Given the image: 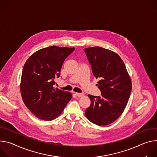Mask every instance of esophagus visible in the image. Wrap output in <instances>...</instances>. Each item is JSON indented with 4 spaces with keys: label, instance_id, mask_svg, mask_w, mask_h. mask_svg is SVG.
<instances>
[{
    "label": "esophagus",
    "instance_id": "obj_1",
    "mask_svg": "<svg viewBox=\"0 0 157 157\" xmlns=\"http://www.w3.org/2000/svg\"><path fill=\"white\" fill-rule=\"evenodd\" d=\"M75 95L77 96V97H82V96H83V93H75Z\"/></svg>",
    "mask_w": 157,
    "mask_h": 157
}]
</instances>
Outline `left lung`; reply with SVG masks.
Instances as JSON below:
<instances>
[{
	"instance_id": "obj_1",
	"label": "left lung",
	"mask_w": 157,
	"mask_h": 157,
	"mask_svg": "<svg viewBox=\"0 0 157 157\" xmlns=\"http://www.w3.org/2000/svg\"><path fill=\"white\" fill-rule=\"evenodd\" d=\"M85 53L96 78L100 96L89 95L91 104L85 115L97 125H107L123 113L128 103L132 82L126 67L115 52L100 47L86 48Z\"/></svg>"
}]
</instances>
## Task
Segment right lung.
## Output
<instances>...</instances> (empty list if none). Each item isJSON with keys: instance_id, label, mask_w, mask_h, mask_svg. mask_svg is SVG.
I'll use <instances>...</instances> for the list:
<instances>
[{"instance_id": "right-lung-1", "label": "right lung", "mask_w": 157, "mask_h": 157, "mask_svg": "<svg viewBox=\"0 0 157 157\" xmlns=\"http://www.w3.org/2000/svg\"><path fill=\"white\" fill-rule=\"evenodd\" d=\"M75 48L50 46L33 54L22 71L21 92L29 110L41 120L50 121L59 117L72 98V94L55 89L65 59Z\"/></svg>"}]
</instances>
